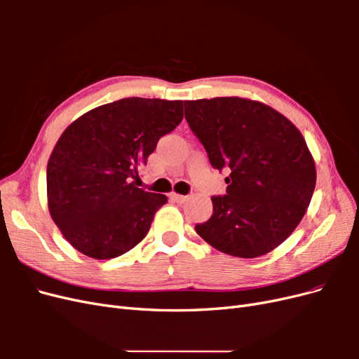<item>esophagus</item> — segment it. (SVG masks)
<instances>
[{
    "label": "esophagus",
    "mask_w": 359,
    "mask_h": 359,
    "mask_svg": "<svg viewBox=\"0 0 359 359\" xmlns=\"http://www.w3.org/2000/svg\"><path fill=\"white\" fill-rule=\"evenodd\" d=\"M169 198L173 202H177V203H184V202H186V199H187V196H182V194H178V193H170Z\"/></svg>",
    "instance_id": "1"
}]
</instances>
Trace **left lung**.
Returning a JSON list of instances; mask_svg holds the SVG:
<instances>
[{"label": "left lung", "mask_w": 359, "mask_h": 359, "mask_svg": "<svg viewBox=\"0 0 359 359\" xmlns=\"http://www.w3.org/2000/svg\"><path fill=\"white\" fill-rule=\"evenodd\" d=\"M191 132L214 169H224V196H212V215L194 229L236 257L269 253L306 214L316 168L299 130L273 107L217 97L184 102Z\"/></svg>", "instance_id": "1"}]
</instances>
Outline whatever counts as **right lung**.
Masks as SVG:
<instances>
[{
  "label": "right lung",
  "instance_id": "obj_1",
  "mask_svg": "<svg viewBox=\"0 0 359 359\" xmlns=\"http://www.w3.org/2000/svg\"><path fill=\"white\" fill-rule=\"evenodd\" d=\"M182 119V102L130 97L70 124L48 161V205L64 238L85 256H121L147 236L165 194L136 187L160 137Z\"/></svg>",
  "mask_w": 359,
  "mask_h": 359
}]
</instances>
